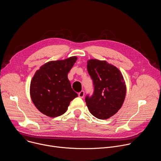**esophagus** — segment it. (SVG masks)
<instances>
[{"mask_svg":"<svg viewBox=\"0 0 161 161\" xmlns=\"http://www.w3.org/2000/svg\"><path fill=\"white\" fill-rule=\"evenodd\" d=\"M84 94H85L84 91H81L80 92L78 93V96H79L80 98H83V97H84Z\"/></svg>","mask_w":161,"mask_h":161,"instance_id":"esophagus-1","label":"esophagus"}]
</instances>
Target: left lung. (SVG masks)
Returning a JSON list of instances; mask_svg holds the SVG:
<instances>
[{
    "mask_svg": "<svg viewBox=\"0 0 161 161\" xmlns=\"http://www.w3.org/2000/svg\"><path fill=\"white\" fill-rule=\"evenodd\" d=\"M87 70L93 80L94 92L85 98L86 106L95 117L110 118L121 108L126 96V85L119 69L106 60L90 59Z\"/></svg>",
    "mask_w": 161,
    "mask_h": 161,
    "instance_id": "obj_1",
    "label": "left lung"
}]
</instances>
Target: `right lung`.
Segmentation results:
<instances>
[{
    "mask_svg": "<svg viewBox=\"0 0 161 161\" xmlns=\"http://www.w3.org/2000/svg\"><path fill=\"white\" fill-rule=\"evenodd\" d=\"M76 56L45 63L32 78L30 95L36 108L49 117L64 114L70 102L78 97L67 75L77 60Z\"/></svg>",
    "mask_w": 161,
    "mask_h": 161,
    "instance_id": "add662e5",
    "label": "right lung"
}]
</instances>
